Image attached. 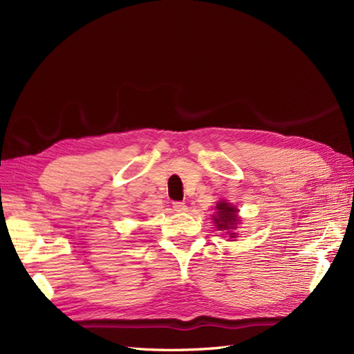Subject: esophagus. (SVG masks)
<instances>
[{
	"label": "esophagus",
	"mask_w": 354,
	"mask_h": 354,
	"mask_svg": "<svg viewBox=\"0 0 354 354\" xmlns=\"http://www.w3.org/2000/svg\"><path fill=\"white\" fill-rule=\"evenodd\" d=\"M173 208H174V211H177V212H185V211L187 209L185 202H173Z\"/></svg>",
	"instance_id": "34e87169"
}]
</instances>
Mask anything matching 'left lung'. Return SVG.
I'll use <instances>...</instances> for the list:
<instances>
[{
    "instance_id": "obj_1",
    "label": "left lung",
    "mask_w": 354,
    "mask_h": 354,
    "mask_svg": "<svg viewBox=\"0 0 354 354\" xmlns=\"http://www.w3.org/2000/svg\"><path fill=\"white\" fill-rule=\"evenodd\" d=\"M238 212H239V209L234 205H232L230 202L220 201L216 205V214L212 216L216 227L221 232H226L230 239L236 238V233H234V230L238 229L236 226L239 223Z\"/></svg>"
}]
</instances>
